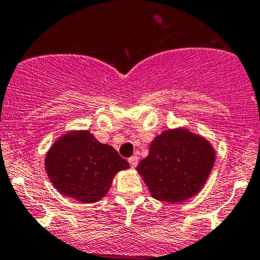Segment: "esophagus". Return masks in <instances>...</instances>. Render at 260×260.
<instances>
[{
    "label": "esophagus",
    "instance_id": "esophagus-1",
    "mask_svg": "<svg viewBox=\"0 0 260 260\" xmlns=\"http://www.w3.org/2000/svg\"><path fill=\"white\" fill-rule=\"evenodd\" d=\"M128 162H129V165L132 168H135V167H137L138 165V157H136V155H132L131 158H128Z\"/></svg>",
    "mask_w": 260,
    "mask_h": 260
}]
</instances>
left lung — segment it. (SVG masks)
<instances>
[{
    "mask_svg": "<svg viewBox=\"0 0 260 260\" xmlns=\"http://www.w3.org/2000/svg\"><path fill=\"white\" fill-rule=\"evenodd\" d=\"M215 152L207 139L185 128L165 131L137 167L153 198L179 203L196 196L214 165Z\"/></svg>",
    "mask_w": 260,
    "mask_h": 260,
    "instance_id": "obj_1",
    "label": "left lung"
}]
</instances>
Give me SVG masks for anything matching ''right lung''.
<instances>
[{
    "label": "right lung",
    "instance_id": "1",
    "mask_svg": "<svg viewBox=\"0 0 260 260\" xmlns=\"http://www.w3.org/2000/svg\"><path fill=\"white\" fill-rule=\"evenodd\" d=\"M45 167L61 194L82 203H94L107 194L117 172L129 165L113 147L100 143L88 131H80L54 142Z\"/></svg>",
    "mask_w": 260,
    "mask_h": 260
}]
</instances>
